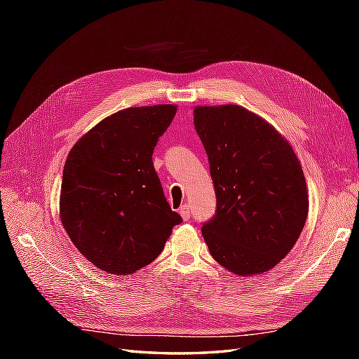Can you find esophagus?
<instances>
[{"label":"esophagus","mask_w":359,"mask_h":359,"mask_svg":"<svg viewBox=\"0 0 359 359\" xmlns=\"http://www.w3.org/2000/svg\"><path fill=\"white\" fill-rule=\"evenodd\" d=\"M180 215L182 217V220L184 222H187V220H190V215H191V212H190V206L186 203V205H182L181 208H180Z\"/></svg>","instance_id":"34e87169"}]
</instances>
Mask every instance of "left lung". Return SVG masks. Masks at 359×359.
<instances>
[{
  "label": "left lung",
  "mask_w": 359,
  "mask_h": 359,
  "mask_svg": "<svg viewBox=\"0 0 359 359\" xmlns=\"http://www.w3.org/2000/svg\"><path fill=\"white\" fill-rule=\"evenodd\" d=\"M193 115L217 198L203 240L229 273H266L295 245L307 220L309 194L295 151L243 106H196Z\"/></svg>",
  "instance_id": "obj_1"
}]
</instances>
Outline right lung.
Here are the masks:
<instances>
[{
    "mask_svg": "<svg viewBox=\"0 0 359 359\" xmlns=\"http://www.w3.org/2000/svg\"><path fill=\"white\" fill-rule=\"evenodd\" d=\"M175 104L128 107L106 116L70 149L60 217L93 265L128 276L165 248L181 215L170 210L153 165L154 147Z\"/></svg>",
    "mask_w": 359,
    "mask_h": 359,
    "instance_id": "obj_1",
    "label": "right lung"
}]
</instances>
